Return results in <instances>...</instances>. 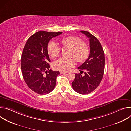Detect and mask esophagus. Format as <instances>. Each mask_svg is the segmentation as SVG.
I'll use <instances>...</instances> for the list:
<instances>
[{"mask_svg": "<svg viewBox=\"0 0 131 131\" xmlns=\"http://www.w3.org/2000/svg\"><path fill=\"white\" fill-rule=\"evenodd\" d=\"M67 73H69V72H68V71H60V73H61V74Z\"/></svg>", "mask_w": 131, "mask_h": 131, "instance_id": "obj_1", "label": "esophagus"}]
</instances>
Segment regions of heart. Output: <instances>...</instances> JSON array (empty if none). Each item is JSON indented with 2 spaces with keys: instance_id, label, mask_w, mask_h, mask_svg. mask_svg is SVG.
<instances>
[{
  "instance_id": "heart-1",
  "label": "heart",
  "mask_w": 131,
  "mask_h": 131,
  "mask_svg": "<svg viewBox=\"0 0 131 131\" xmlns=\"http://www.w3.org/2000/svg\"><path fill=\"white\" fill-rule=\"evenodd\" d=\"M61 44L64 48L70 50L68 57L72 58L78 63H81L86 60L90 53L88 45L82 41V40L75 36L65 37L61 40ZM49 55L52 58L58 57L60 50L55 42L50 41L47 46ZM75 65L71 59L60 58L55 61L53 65L54 69L62 71H67Z\"/></svg>"
}]
</instances>
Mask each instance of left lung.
Wrapping results in <instances>:
<instances>
[{"mask_svg": "<svg viewBox=\"0 0 131 131\" xmlns=\"http://www.w3.org/2000/svg\"><path fill=\"white\" fill-rule=\"evenodd\" d=\"M80 32L89 38L90 52L88 59L78 67L80 72L85 71L84 76L76 73L75 78L71 84L73 90L77 93L87 94L95 90L102 80L105 68V54L96 37L86 31Z\"/></svg>", "mask_w": 131, "mask_h": 131, "instance_id": "8db88e82", "label": "left lung"}]
</instances>
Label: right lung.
<instances>
[{"instance_id":"1","label":"right lung","mask_w":131,"mask_h":131,"mask_svg":"<svg viewBox=\"0 0 131 131\" xmlns=\"http://www.w3.org/2000/svg\"><path fill=\"white\" fill-rule=\"evenodd\" d=\"M62 32H37L28 39L21 57L22 73L27 86L40 95L48 94L55 88L59 71L49 69L51 62L47 51L49 41ZM47 70H49L47 73ZM45 72L46 74L44 73Z\"/></svg>"}]
</instances>
